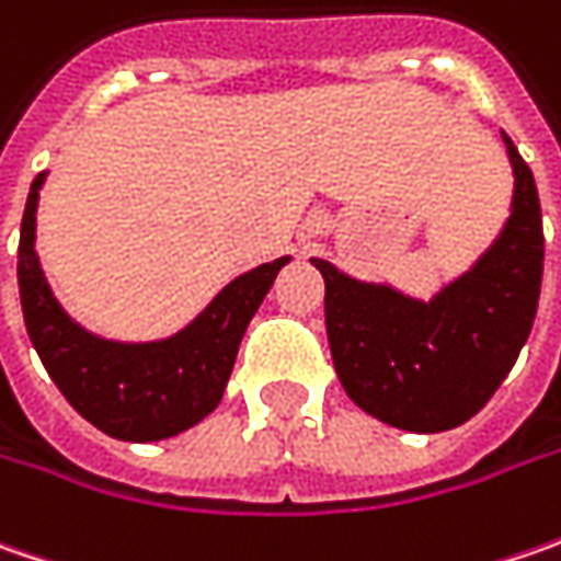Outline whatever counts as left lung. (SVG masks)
<instances>
[{
  "label": "left lung",
  "mask_w": 561,
  "mask_h": 561,
  "mask_svg": "<svg viewBox=\"0 0 561 561\" xmlns=\"http://www.w3.org/2000/svg\"><path fill=\"white\" fill-rule=\"evenodd\" d=\"M503 140L515 171L512 215L478 265L431 302L312 259L324 277L336 377L383 424L415 434L459 427L490 402L528 343L543 277V218L528 162L506 134Z\"/></svg>",
  "instance_id": "left-lung-1"
}]
</instances>
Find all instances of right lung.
I'll return each instance as SVG.
<instances>
[{"label":"right lung","mask_w":561,"mask_h":561,"mask_svg":"<svg viewBox=\"0 0 561 561\" xmlns=\"http://www.w3.org/2000/svg\"><path fill=\"white\" fill-rule=\"evenodd\" d=\"M46 174L31 184L18 243V290L33 350L46 371L102 434L130 443L174 437L221 402L240 340L290 255L240 274L181 334L156 343H115L83 331L55 302L36 259V203Z\"/></svg>","instance_id":"right-lung-1"}]
</instances>
